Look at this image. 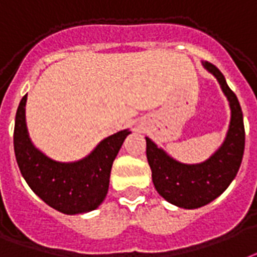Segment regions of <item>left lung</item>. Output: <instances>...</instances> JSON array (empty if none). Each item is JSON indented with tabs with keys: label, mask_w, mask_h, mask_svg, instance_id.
<instances>
[{
	"label": "left lung",
	"mask_w": 257,
	"mask_h": 257,
	"mask_svg": "<svg viewBox=\"0 0 257 257\" xmlns=\"http://www.w3.org/2000/svg\"><path fill=\"white\" fill-rule=\"evenodd\" d=\"M201 65L218 80L229 102V129L220 147L203 162L182 163L170 157L162 147H158L151 139L146 138L154 187L165 200L187 210L206 206L227 189L240 169L245 148L240 102L215 65L207 61L201 62Z\"/></svg>",
	"instance_id": "8db88e82"
}]
</instances>
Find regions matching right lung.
<instances>
[{
	"label": "right lung",
	"mask_w": 257,
	"mask_h": 257,
	"mask_svg": "<svg viewBox=\"0 0 257 257\" xmlns=\"http://www.w3.org/2000/svg\"><path fill=\"white\" fill-rule=\"evenodd\" d=\"M27 95L15 119L13 147L22 176L34 193L66 215L85 214L102 204L109 191L111 166L131 131L103 139L87 157L75 162L54 161L34 146L26 122Z\"/></svg>",
	"instance_id": "1"
}]
</instances>
